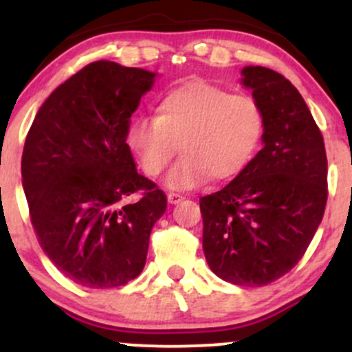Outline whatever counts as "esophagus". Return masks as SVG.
<instances>
[{
	"instance_id": "esophagus-1",
	"label": "esophagus",
	"mask_w": 352,
	"mask_h": 352,
	"mask_svg": "<svg viewBox=\"0 0 352 352\" xmlns=\"http://www.w3.org/2000/svg\"><path fill=\"white\" fill-rule=\"evenodd\" d=\"M166 197H168V202H170V204H179L180 201H184V196H182V194H177V192H170L168 196H166Z\"/></svg>"
}]
</instances>
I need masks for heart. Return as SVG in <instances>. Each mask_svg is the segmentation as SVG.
Masks as SVG:
<instances>
[{
	"instance_id": "1",
	"label": "heart",
	"mask_w": 352,
	"mask_h": 352,
	"mask_svg": "<svg viewBox=\"0 0 352 352\" xmlns=\"http://www.w3.org/2000/svg\"><path fill=\"white\" fill-rule=\"evenodd\" d=\"M265 116L252 95L230 94L204 81H189L166 91L156 104V117H136L127 127V146L143 172L158 177L177 151H184L166 186L196 189L243 172L264 141Z\"/></svg>"
}]
</instances>
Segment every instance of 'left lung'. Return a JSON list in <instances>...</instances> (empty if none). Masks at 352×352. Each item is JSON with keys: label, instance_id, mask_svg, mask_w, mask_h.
<instances>
[{"label": "left lung", "instance_id": "8db88e82", "mask_svg": "<svg viewBox=\"0 0 352 352\" xmlns=\"http://www.w3.org/2000/svg\"><path fill=\"white\" fill-rule=\"evenodd\" d=\"M242 76L264 110V148L199 204L211 271L232 285L255 287L283 278L307 252L327 204V155L289 80L262 66L243 67Z\"/></svg>", "mask_w": 352, "mask_h": 352}]
</instances>
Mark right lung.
I'll return each instance as SVG.
<instances>
[{
  "mask_svg": "<svg viewBox=\"0 0 352 352\" xmlns=\"http://www.w3.org/2000/svg\"><path fill=\"white\" fill-rule=\"evenodd\" d=\"M156 73L95 61L59 85L27 134L22 184L42 250L76 285L124 286L141 274L166 196L138 173L131 116Z\"/></svg>",
  "mask_w": 352,
  "mask_h": 352,
  "instance_id": "1",
  "label": "right lung"
}]
</instances>
